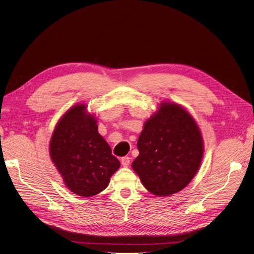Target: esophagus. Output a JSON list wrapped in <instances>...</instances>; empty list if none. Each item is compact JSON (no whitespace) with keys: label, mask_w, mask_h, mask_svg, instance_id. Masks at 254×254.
<instances>
[{"label":"esophagus","mask_w":254,"mask_h":254,"mask_svg":"<svg viewBox=\"0 0 254 254\" xmlns=\"http://www.w3.org/2000/svg\"><path fill=\"white\" fill-rule=\"evenodd\" d=\"M120 162H122V165L124 167H128V165L130 163V158L128 156H125V157L122 158V161H120Z\"/></svg>","instance_id":"obj_1"}]
</instances>
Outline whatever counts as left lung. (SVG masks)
Instances as JSON below:
<instances>
[{"label": "left lung", "instance_id": "obj_1", "mask_svg": "<svg viewBox=\"0 0 254 254\" xmlns=\"http://www.w3.org/2000/svg\"><path fill=\"white\" fill-rule=\"evenodd\" d=\"M131 168L144 188L156 196L182 190L195 176L204 140L193 116L181 105L165 101L143 125Z\"/></svg>", "mask_w": 254, "mask_h": 254}]
</instances>
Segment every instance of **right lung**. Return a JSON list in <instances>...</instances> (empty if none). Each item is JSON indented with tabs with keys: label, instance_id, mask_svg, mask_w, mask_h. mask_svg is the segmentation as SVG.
Wrapping results in <instances>:
<instances>
[{
	"label": "right lung",
	"instance_id": "1",
	"mask_svg": "<svg viewBox=\"0 0 254 254\" xmlns=\"http://www.w3.org/2000/svg\"><path fill=\"white\" fill-rule=\"evenodd\" d=\"M97 123L87 105L78 103L59 119L49 141L51 162L65 188L83 197L102 192L120 167Z\"/></svg>",
	"mask_w": 254,
	"mask_h": 254
}]
</instances>
